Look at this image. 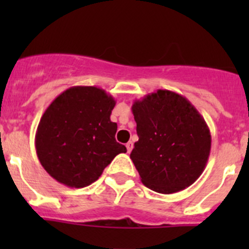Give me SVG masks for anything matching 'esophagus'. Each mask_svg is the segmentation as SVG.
Wrapping results in <instances>:
<instances>
[{
    "instance_id": "obj_1",
    "label": "esophagus",
    "mask_w": 249,
    "mask_h": 249,
    "mask_svg": "<svg viewBox=\"0 0 249 249\" xmlns=\"http://www.w3.org/2000/svg\"><path fill=\"white\" fill-rule=\"evenodd\" d=\"M132 147H134V143L131 142V141H129V142L126 143V149H127V153H130L132 150Z\"/></svg>"
}]
</instances>
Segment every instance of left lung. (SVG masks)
I'll return each mask as SVG.
<instances>
[{"instance_id":"left-lung-1","label":"left lung","mask_w":249,"mask_h":249,"mask_svg":"<svg viewBox=\"0 0 249 249\" xmlns=\"http://www.w3.org/2000/svg\"><path fill=\"white\" fill-rule=\"evenodd\" d=\"M139 141L130 158L141 182L160 194H173L201 176L211 152L203 117L184 96L157 90L131 107Z\"/></svg>"}]
</instances>
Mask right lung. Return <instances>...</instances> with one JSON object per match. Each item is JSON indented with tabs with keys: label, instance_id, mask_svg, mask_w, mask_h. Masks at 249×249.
I'll return each mask as SVG.
<instances>
[{
	"label": "right lung",
	"instance_id": "add662e5",
	"mask_svg": "<svg viewBox=\"0 0 249 249\" xmlns=\"http://www.w3.org/2000/svg\"><path fill=\"white\" fill-rule=\"evenodd\" d=\"M115 100L97 87L69 88L48 106L39 120L35 145L39 162L55 180L84 188L99 179L126 147L115 141L110 122Z\"/></svg>",
	"mask_w": 249,
	"mask_h": 249
}]
</instances>
